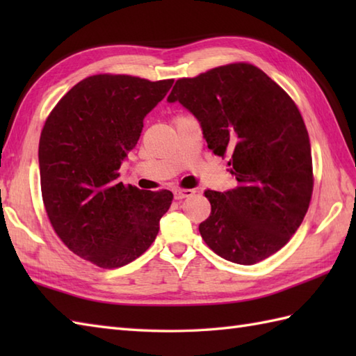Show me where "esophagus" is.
<instances>
[{
  "label": "esophagus",
  "mask_w": 356,
  "mask_h": 356,
  "mask_svg": "<svg viewBox=\"0 0 356 356\" xmlns=\"http://www.w3.org/2000/svg\"><path fill=\"white\" fill-rule=\"evenodd\" d=\"M194 190H174V199L177 200H182V199H186V197H191V195H194Z\"/></svg>",
  "instance_id": "obj_1"
}]
</instances>
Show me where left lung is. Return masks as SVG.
<instances>
[{
    "mask_svg": "<svg viewBox=\"0 0 356 356\" xmlns=\"http://www.w3.org/2000/svg\"><path fill=\"white\" fill-rule=\"evenodd\" d=\"M199 120L208 148L229 156L234 190L205 191L211 216L199 225L222 259L255 264L280 251L311 202V142L297 105L266 73L229 64L179 79L168 96Z\"/></svg>",
    "mask_w": 356,
    "mask_h": 356,
    "instance_id": "8db88e82",
    "label": "left lung"
}]
</instances>
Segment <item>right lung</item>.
I'll list each match as a JSON object with an SVG mask.
<instances>
[{
	"instance_id": "right-lung-1",
	"label": "right lung",
	"mask_w": 356,
	"mask_h": 356,
	"mask_svg": "<svg viewBox=\"0 0 356 356\" xmlns=\"http://www.w3.org/2000/svg\"><path fill=\"white\" fill-rule=\"evenodd\" d=\"M172 82L96 74L78 82L45 120L38 149L45 211L64 245L96 266L138 259L171 207V191H143L118 177L143 119Z\"/></svg>"
}]
</instances>
